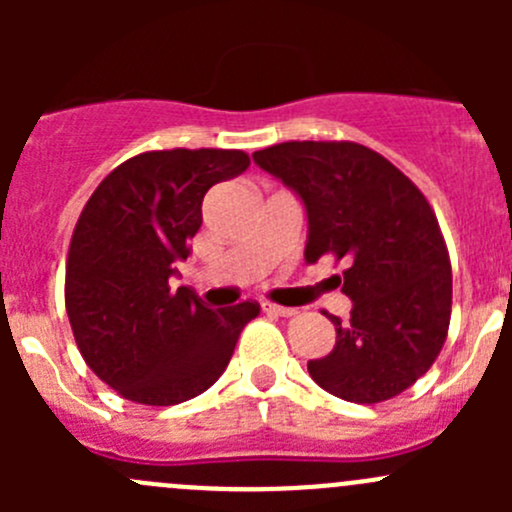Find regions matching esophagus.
Wrapping results in <instances>:
<instances>
[{"label": "esophagus", "instance_id": "esophagus-1", "mask_svg": "<svg viewBox=\"0 0 512 512\" xmlns=\"http://www.w3.org/2000/svg\"><path fill=\"white\" fill-rule=\"evenodd\" d=\"M262 309H265L267 314H275V317H292L297 309L292 307H282V304H275V302H262Z\"/></svg>", "mask_w": 512, "mask_h": 512}]
</instances>
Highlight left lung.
Wrapping results in <instances>:
<instances>
[{
  "mask_svg": "<svg viewBox=\"0 0 512 512\" xmlns=\"http://www.w3.org/2000/svg\"><path fill=\"white\" fill-rule=\"evenodd\" d=\"M307 208L304 260L347 262L349 322L332 319L337 344L307 364L329 394L381 404L416 384L451 322L453 277L436 213L381 153L352 141H289L252 153Z\"/></svg>",
  "mask_w": 512,
  "mask_h": 512,
  "instance_id": "obj_1",
  "label": "left lung"
}]
</instances>
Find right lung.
<instances>
[{
    "mask_svg": "<svg viewBox=\"0 0 512 512\" xmlns=\"http://www.w3.org/2000/svg\"><path fill=\"white\" fill-rule=\"evenodd\" d=\"M245 151L173 148L128 158L98 183L66 257V314L76 347L128 401L173 406L220 379L257 302L210 309L170 287L203 225L215 183L247 170Z\"/></svg>",
    "mask_w": 512,
    "mask_h": 512,
    "instance_id": "obj_1",
    "label": "right lung"
}]
</instances>
